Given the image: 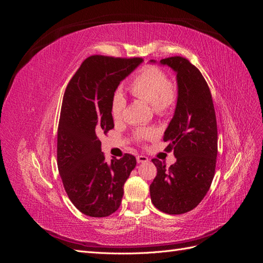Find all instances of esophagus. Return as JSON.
<instances>
[{
	"label": "esophagus",
	"instance_id": "34e87169",
	"mask_svg": "<svg viewBox=\"0 0 263 263\" xmlns=\"http://www.w3.org/2000/svg\"><path fill=\"white\" fill-rule=\"evenodd\" d=\"M148 161V157L146 156H137V162L142 163V162H147Z\"/></svg>",
	"mask_w": 263,
	"mask_h": 263
}]
</instances>
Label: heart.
<instances>
[{
	"label": "heart",
	"mask_w": 263,
	"mask_h": 263,
	"mask_svg": "<svg viewBox=\"0 0 263 263\" xmlns=\"http://www.w3.org/2000/svg\"><path fill=\"white\" fill-rule=\"evenodd\" d=\"M133 95L145 100L153 106L157 114H163L174 105L177 100L176 87L170 83L169 78L157 67H147L134 79L129 85ZM126 107V99L121 91L114 93L110 101V114L115 121L121 119ZM151 130L137 133L138 139H146L153 136Z\"/></svg>",
	"instance_id": "1"
}]
</instances>
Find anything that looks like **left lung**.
<instances>
[{
    "instance_id": "obj_1",
    "label": "left lung",
    "mask_w": 263,
    "mask_h": 263,
    "mask_svg": "<svg viewBox=\"0 0 263 263\" xmlns=\"http://www.w3.org/2000/svg\"><path fill=\"white\" fill-rule=\"evenodd\" d=\"M159 63L177 74V106L163 135L169 144L165 150H173L177 161L166 169L153 159L158 172L150 184V196L159 211L179 215L195 209L212 184L217 157L216 115L200 70L179 55Z\"/></svg>"
}]
</instances>
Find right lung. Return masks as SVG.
<instances>
[{"mask_svg": "<svg viewBox=\"0 0 263 263\" xmlns=\"http://www.w3.org/2000/svg\"><path fill=\"white\" fill-rule=\"evenodd\" d=\"M141 58L91 55L71 79L63 95L58 126L57 163L70 201L84 215L106 217L116 212L136 158L105 161L99 136L114 128L110 101Z\"/></svg>", "mask_w": 263, "mask_h": 263, "instance_id": "1", "label": "right lung"}]
</instances>
